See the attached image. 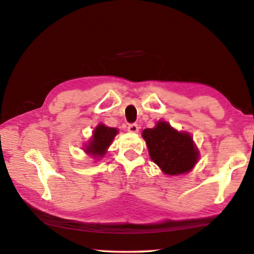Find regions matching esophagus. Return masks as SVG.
<instances>
[{
  "mask_svg": "<svg viewBox=\"0 0 254 254\" xmlns=\"http://www.w3.org/2000/svg\"><path fill=\"white\" fill-rule=\"evenodd\" d=\"M139 126L137 124H130L128 125V131L129 132H138Z\"/></svg>",
  "mask_w": 254,
  "mask_h": 254,
  "instance_id": "obj_1",
  "label": "esophagus"
}]
</instances>
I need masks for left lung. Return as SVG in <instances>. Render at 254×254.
Masks as SVG:
<instances>
[{
	"label": "left lung",
	"instance_id": "1",
	"mask_svg": "<svg viewBox=\"0 0 254 254\" xmlns=\"http://www.w3.org/2000/svg\"><path fill=\"white\" fill-rule=\"evenodd\" d=\"M141 136L150 158L164 174H186L198 162V148L190 132L177 130L165 120H158L155 127L146 128Z\"/></svg>",
	"mask_w": 254,
	"mask_h": 254
}]
</instances>
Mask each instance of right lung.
Here are the masks:
<instances>
[{"mask_svg":"<svg viewBox=\"0 0 254 254\" xmlns=\"http://www.w3.org/2000/svg\"><path fill=\"white\" fill-rule=\"evenodd\" d=\"M118 131V128L108 127L102 123L98 124L90 138L83 145V150L92 158H102L108 152L109 146Z\"/></svg>","mask_w":254,"mask_h":254,"instance_id":"right-lung-1","label":"right lung"}]
</instances>
